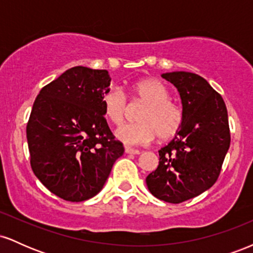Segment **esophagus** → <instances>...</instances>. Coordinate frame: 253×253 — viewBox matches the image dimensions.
<instances>
[{"label": "esophagus", "instance_id": "obj_1", "mask_svg": "<svg viewBox=\"0 0 253 253\" xmlns=\"http://www.w3.org/2000/svg\"><path fill=\"white\" fill-rule=\"evenodd\" d=\"M125 152L128 153V155H139V153H140V151H138V150H135V149H132V147L126 146V147H125Z\"/></svg>", "mask_w": 253, "mask_h": 253}]
</instances>
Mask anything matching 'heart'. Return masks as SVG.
<instances>
[{
  "mask_svg": "<svg viewBox=\"0 0 253 253\" xmlns=\"http://www.w3.org/2000/svg\"><path fill=\"white\" fill-rule=\"evenodd\" d=\"M133 92L146 102L138 120L140 123L124 125L118 128L117 138L121 143L132 146L150 144L158 134L159 139H169L178 132L183 124V113L170 102L167 86L157 80H143L133 84ZM103 114L113 125H121L127 109L123 90L112 86L102 96Z\"/></svg>",
  "mask_w": 253,
  "mask_h": 253,
  "instance_id": "1",
  "label": "heart"
}]
</instances>
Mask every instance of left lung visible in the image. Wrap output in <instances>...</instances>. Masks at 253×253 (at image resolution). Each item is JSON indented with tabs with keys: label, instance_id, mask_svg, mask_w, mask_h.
<instances>
[{
	"label": "left lung",
	"instance_id": "1",
	"mask_svg": "<svg viewBox=\"0 0 253 253\" xmlns=\"http://www.w3.org/2000/svg\"><path fill=\"white\" fill-rule=\"evenodd\" d=\"M162 77L179 92L183 124L158 151L159 165L146 177V185L157 199L181 203L216 182L231 143L228 115L222 97L203 77L187 71Z\"/></svg>",
	"mask_w": 253,
	"mask_h": 253
}]
</instances>
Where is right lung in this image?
I'll return each instance as SVG.
<instances>
[{"label": "right lung", "mask_w": 253, "mask_h": 253, "mask_svg": "<svg viewBox=\"0 0 253 253\" xmlns=\"http://www.w3.org/2000/svg\"><path fill=\"white\" fill-rule=\"evenodd\" d=\"M107 70L75 66L40 90L27 124L34 175L54 195L70 202L101 191L124 155L104 119Z\"/></svg>", "instance_id": "obj_1"}]
</instances>
